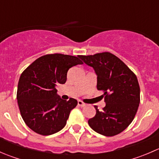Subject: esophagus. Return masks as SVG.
I'll return each mask as SVG.
<instances>
[{"mask_svg": "<svg viewBox=\"0 0 159 159\" xmlns=\"http://www.w3.org/2000/svg\"><path fill=\"white\" fill-rule=\"evenodd\" d=\"M78 106H80V107H84L86 105V104H84V102H81V101H78Z\"/></svg>", "mask_w": 159, "mask_h": 159, "instance_id": "34e87169", "label": "esophagus"}]
</instances>
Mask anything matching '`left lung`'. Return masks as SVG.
Masks as SVG:
<instances>
[{
    "label": "left lung",
    "instance_id": "left-lung-1",
    "mask_svg": "<svg viewBox=\"0 0 159 159\" xmlns=\"http://www.w3.org/2000/svg\"><path fill=\"white\" fill-rule=\"evenodd\" d=\"M92 67L97 75V89L103 91L106 103L102 111L89 120L94 131L105 136H114L131 123L140 103V87L137 77L124 62L110 52L94 55H79Z\"/></svg>",
    "mask_w": 159,
    "mask_h": 159
}]
</instances>
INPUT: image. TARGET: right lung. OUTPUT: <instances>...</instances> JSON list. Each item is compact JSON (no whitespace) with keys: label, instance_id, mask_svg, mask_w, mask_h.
I'll use <instances>...</instances> for the list:
<instances>
[{"label":"right lung","instance_id":"1","mask_svg":"<svg viewBox=\"0 0 159 159\" xmlns=\"http://www.w3.org/2000/svg\"><path fill=\"white\" fill-rule=\"evenodd\" d=\"M81 64L79 55L46 54L22 72L17 85V104L24 121L32 131L50 135L65 127L78 102L71 98L68 101L61 98L55 86L65 84L69 68Z\"/></svg>","mask_w":159,"mask_h":159}]
</instances>
